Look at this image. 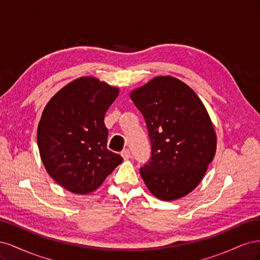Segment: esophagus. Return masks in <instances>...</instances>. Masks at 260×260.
Wrapping results in <instances>:
<instances>
[{
	"instance_id": "34e87169",
	"label": "esophagus",
	"mask_w": 260,
	"mask_h": 260,
	"mask_svg": "<svg viewBox=\"0 0 260 260\" xmlns=\"http://www.w3.org/2000/svg\"><path fill=\"white\" fill-rule=\"evenodd\" d=\"M121 156L123 157V159H129L131 157V152L129 151L128 148H124L123 151L121 152Z\"/></svg>"
}]
</instances>
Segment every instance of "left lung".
<instances>
[{"label": "left lung", "instance_id": "1", "mask_svg": "<svg viewBox=\"0 0 260 260\" xmlns=\"http://www.w3.org/2000/svg\"><path fill=\"white\" fill-rule=\"evenodd\" d=\"M142 113L152 144L151 160L140 169L146 187L161 201L191 193L205 176L217 135L203 102L172 76H158L130 92Z\"/></svg>", "mask_w": 260, "mask_h": 260}]
</instances>
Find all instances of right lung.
I'll return each instance as SVG.
<instances>
[{
    "label": "right lung",
    "instance_id": "add662e5",
    "mask_svg": "<svg viewBox=\"0 0 260 260\" xmlns=\"http://www.w3.org/2000/svg\"><path fill=\"white\" fill-rule=\"evenodd\" d=\"M119 88L95 77L66 84L44 107L38 124V147L48 174L75 194H89L122 162L107 148L104 117Z\"/></svg>",
    "mask_w": 260,
    "mask_h": 260
}]
</instances>
